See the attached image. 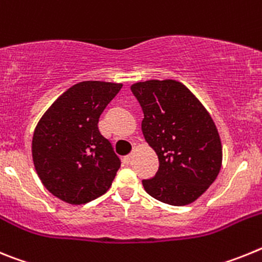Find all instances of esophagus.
<instances>
[{
    "label": "esophagus",
    "instance_id": "obj_1",
    "mask_svg": "<svg viewBox=\"0 0 262 262\" xmlns=\"http://www.w3.org/2000/svg\"><path fill=\"white\" fill-rule=\"evenodd\" d=\"M133 157H134V155H133V154L128 155V156L124 157V159H123L124 164H129V163H131V160H133Z\"/></svg>",
    "mask_w": 262,
    "mask_h": 262
}]
</instances>
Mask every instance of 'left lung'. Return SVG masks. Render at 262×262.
I'll return each instance as SVG.
<instances>
[{
  "label": "left lung",
  "mask_w": 262,
  "mask_h": 262,
  "mask_svg": "<svg viewBox=\"0 0 262 262\" xmlns=\"http://www.w3.org/2000/svg\"><path fill=\"white\" fill-rule=\"evenodd\" d=\"M144 113L142 131L159 157L145 191L173 206L193 203L221 172L223 149L214 120L182 82L147 80L131 85Z\"/></svg>",
  "instance_id": "left-lung-1"
}]
</instances>
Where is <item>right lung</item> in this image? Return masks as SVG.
<instances>
[{
	"instance_id": "add662e5",
	"label": "right lung",
	"mask_w": 262,
	"mask_h": 262,
	"mask_svg": "<svg viewBox=\"0 0 262 262\" xmlns=\"http://www.w3.org/2000/svg\"><path fill=\"white\" fill-rule=\"evenodd\" d=\"M123 84L82 81L41 115L31 154L45 187L69 205H84L110 189L120 160L99 134L98 119Z\"/></svg>"
}]
</instances>
